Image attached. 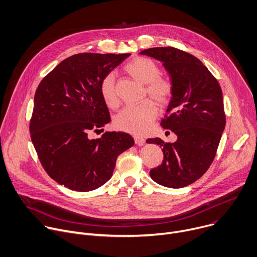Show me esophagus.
Wrapping results in <instances>:
<instances>
[{
  "label": "esophagus",
  "instance_id": "1",
  "mask_svg": "<svg viewBox=\"0 0 257 257\" xmlns=\"http://www.w3.org/2000/svg\"><path fill=\"white\" fill-rule=\"evenodd\" d=\"M134 140H135V143H136L137 145H139V146H143V145L146 143L145 139H143L142 137H139V136H135V137H134Z\"/></svg>",
  "mask_w": 257,
  "mask_h": 257
}]
</instances>
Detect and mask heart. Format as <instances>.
<instances>
[{"label":"heart","mask_w":257,"mask_h":257,"mask_svg":"<svg viewBox=\"0 0 257 257\" xmlns=\"http://www.w3.org/2000/svg\"><path fill=\"white\" fill-rule=\"evenodd\" d=\"M124 71L134 80L145 85V96L151 97L159 105H166L170 101L173 84L168 78L160 76L159 66L151 59L136 58L124 66ZM100 94L108 107L115 108L118 105L115 78L112 73L105 75L101 80ZM157 114L156 104L151 100H145L139 105L122 108L115 115L113 123L117 130L141 135L147 132Z\"/></svg>","instance_id":"heart-1"}]
</instances>
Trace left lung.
Here are the masks:
<instances>
[{
	"label": "left lung",
	"mask_w": 257,
	"mask_h": 257,
	"mask_svg": "<svg viewBox=\"0 0 257 257\" xmlns=\"http://www.w3.org/2000/svg\"><path fill=\"white\" fill-rule=\"evenodd\" d=\"M141 55L163 63L173 93L161 126L177 136L174 143L160 138L148 144L162 147L164 160L150 171L166 187L180 188L200 178L210 168L226 124L222 89L217 79L194 56L175 47H153Z\"/></svg>",
	"instance_id": "8db88e82"
}]
</instances>
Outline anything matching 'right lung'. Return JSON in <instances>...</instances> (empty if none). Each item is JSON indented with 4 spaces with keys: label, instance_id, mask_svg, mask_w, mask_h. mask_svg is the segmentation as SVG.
Returning <instances> with one entry per match:
<instances>
[{
    "label": "right lung",
    "instance_id": "obj_1",
    "mask_svg": "<svg viewBox=\"0 0 257 257\" xmlns=\"http://www.w3.org/2000/svg\"><path fill=\"white\" fill-rule=\"evenodd\" d=\"M131 54L74 55L39 83L34 95L30 137L46 173L76 191L94 190L112 176L116 159L134 146L125 133L103 132L110 114L100 94L103 77Z\"/></svg>",
    "mask_w": 257,
    "mask_h": 257
}]
</instances>
